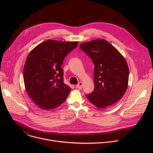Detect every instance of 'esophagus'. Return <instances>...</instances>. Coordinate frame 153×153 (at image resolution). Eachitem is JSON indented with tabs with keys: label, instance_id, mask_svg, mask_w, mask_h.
<instances>
[{
	"label": "esophagus",
	"instance_id": "obj_1",
	"mask_svg": "<svg viewBox=\"0 0 153 153\" xmlns=\"http://www.w3.org/2000/svg\"><path fill=\"white\" fill-rule=\"evenodd\" d=\"M82 86H83V82H80L77 85H76V88L78 89H82Z\"/></svg>",
	"mask_w": 153,
	"mask_h": 153
}]
</instances>
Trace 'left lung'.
I'll return each mask as SVG.
<instances>
[{
  "instance_id": "obj_1",
  "label": "left lung",
  "mask_w": 153,
  "mask_h": 153,
  "mask_svg": "<svg viewBox=\"0 0 153 153\" xmlns=\"http://www.w3.org/2000/svg\"><path fill=\"white\" fill-rule=\"evenodd\" d=\"M79 47L94 64V90L86 97L100 108L115 103L123 97L128 85L129 69L125 58L102 39L81 43Z\"/></svg>"
}]
</instances>
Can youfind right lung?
<instances>
[{
  "label": "right lung",
  "instance_id": "obj_1",
  "mask_svg": "<svg viewBox=\"0 0 153 153\" xmlns=\"http://www.w3.org/2000/svg\"><path fill=\"white\" fill-rule=\"evenodd\" d=\"M78 42L47 40L28 54L24 68V80L33 101L44 110H51L67 99L71 89L63 83L61 66Z\"/></svg>",
  "mask_w": 153,
  "mask_h": 153
}]
</instances>
